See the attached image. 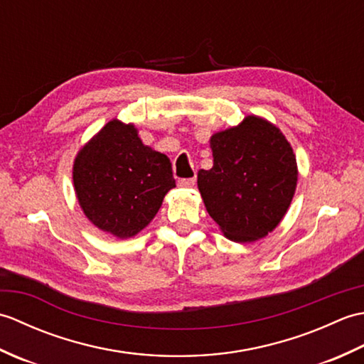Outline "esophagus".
<instances>
[{
  "mask_svg": "<svg viewBox=\"0 0 364 364\" xmlns=\"http://www.w3.org/2000/svg\"><path fill=\"white\" fill-rule=\"evenodd\" d=\"M196 184V178H183V180L178 181V186L180 188H192Z\"/></svg>",
  "mask_w": 364,
  "mask_h": 364,
  "instance_id": "obj_1",
  "label": "esophagus"
}]
</instances>
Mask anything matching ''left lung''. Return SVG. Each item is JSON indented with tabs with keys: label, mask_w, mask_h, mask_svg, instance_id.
<instances>
[{
	"label": "left lung",
	"mask_w": 364,
	"mask_h": 364,
	"mask_svg": "<svg viewBox=\"0 0 364 364\" xmlns=\"http://www.w3.org/2000/svg\"><path fill=\"white\" fill-rule=\"evenodd\" d=\"M214 166L198 170L206 211L223 235L253 242L270 233L288 211L297 184L289 142L272 123L255 115L211 137Z\"/></svg>",
	"instance_id": "obj_1"
}]
</instances>
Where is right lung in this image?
<instances>
[{"label": "right lung", "mask_w": 364, "mask_h": 364, "mask_svg": "<svg viewBox=\"0 0 364 364\" xmlns=\"http://www.w3.org/2000/svg\"><path fill=\"white\" fill-rule=\"evenodd\" d=\"M73 183L89 220L117 237H131L149 225L175 188L170 159L119 120L106 123L78 153Z\"/></svg>", "instance_id": "1"}]
</instances>
